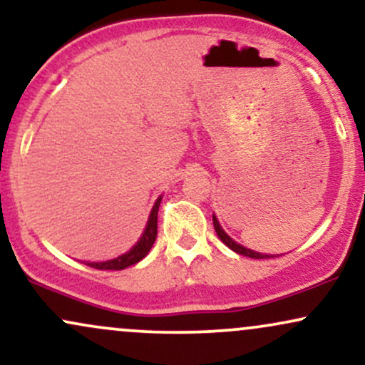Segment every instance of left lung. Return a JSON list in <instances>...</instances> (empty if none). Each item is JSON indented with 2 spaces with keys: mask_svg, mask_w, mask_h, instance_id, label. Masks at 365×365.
<instances>
[{
  "mask_svg": "<svg viewBox=\"0 0 365 365\" xmlns=\"http://www.w3.org/2000/svg\"><path fill=\"white\" fill-rule=\"evenodd\" d=\"M212 225H215V230H216L217 237H220V240L223 242V244H225L226 247H230V249H232L233 252H237V254H242V255H247V257H252V259H266V257H271V255H267V254H259V252H254V250H250V249H245V247L238 245L237 242H233L232 238H230V237L226 235V233L223 232V230H221V226H220V223H217L216 216H212Z\"/></svg>",
  "mask_w": 365,
  "mask_h": 365,
  "instance_id": "left-lung-1",
  "label": "left lung"
}]
</instances>
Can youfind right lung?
Masks as SVG:
<instances>
[{"mask_svg":"<svg viewBox=\"0 0 365 365\" xmlns=\"http://www.w3.org/2000/svg\"><path fill=\"white\" fill-rule=\"evenodd\" d=\"M159 204H161V197H159V199L156 200L153 211H150L148 226H145L144 233H142V237H140V240L137 242V244L133 245L127 254L120 255V257L111 259V261H106V262H87V266L94 267V269H103V271H108V269H110V271H121V269H125V267L133 266L135 262H139L140 259H144L145 255L149 254L150 247H153L154 240H156V237H158V209H159Z\"/></svg>","mask_w":365,"mask_h":365,"instance_id":"add662e5","label":"right lung"}]
</instances>
